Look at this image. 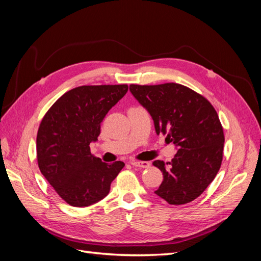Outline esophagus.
Segmentation results:
<instances>
[{
	"mask_svg": "<svg viewBox=\"0 0 261 261\" xmlns=\"http://www.w3.org/2000/svg\"><path fill=\"white\" fill-rule=\"evenodd\" d=\"M130 164L135 168H140V169H147L150 167V162L147 161H132Z\"/></svg>",
	"mask_w": 261,
	"mask_h": 261,
	"instance_id": "34e87169",
	"label": "esophagus"
}]
</instances>
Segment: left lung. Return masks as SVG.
I'll use <instances>...</instances> for the list:
<instances>
[{"mask_svg":"<svg viewBox=\"0 0 261 261\" xmlns=\"http://www.w3.org/2000/svg\"><path fill=\"white\" fill-rule=\"evenodd\" d=\"M129 90L151 115L158 135H167L178 148L168 169L163 161H153L163 173L154 193L170 204L193 201L215 179L222 162L224 134L217 111L201 94L175 83L130 85Z\"/></svg>","mask_w":261,"mask_h":261,"instance_id":"obj_1","label":"left lung"}]
</instances>
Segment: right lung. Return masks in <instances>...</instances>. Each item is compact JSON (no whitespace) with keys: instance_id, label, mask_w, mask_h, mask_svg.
I'll return each instance as SVG.
<instances>
[{"instance_id":"1","label":"right lung","mask_w":261,"mask_h":261,"mask_svg":"<svg viewBox=\"0 0 261 261\" xmlns=\"http://www.w3.org/2000/svg\"><path fill=\"white\" fill-rule=\"evenodd\" d=\"M128 90L127 85L81 86L65 92L45 113L37 134L42 175L73 207L103 199L124 162H102L90 152L105 116Z\"/></svg>"}]
</instances>
